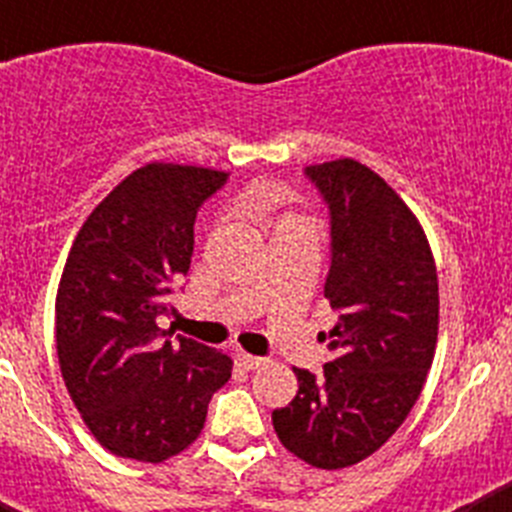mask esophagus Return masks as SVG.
Segmentation results:
<instances>
[{
    "mask_svg": "<svg viewBox=\"0 0 512 512\" xmlns=\"http://www.w3.org/2000/svg\"><path fill=\"white\" fill-rule=\"evenodd\" d=\"M235 361H238V366H243V369H259V366L264 364V359H261V356L246 354V351L235 354Z\"/></svg>",
    "mask_w": 512,
    "mask_h": 512,
    "instance_id": "1",
    "label": "esophagus"
}]
</instances>
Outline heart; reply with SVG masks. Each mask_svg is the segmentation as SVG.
I'll return each instance as SVG.
<instances>
[{
	"instance_id": "1",
	"label": "heart",
	"mask_w": 512,
	"mask_h": 512,
	"mask_svg": "<svg viewBox=\"0 0 512 512\" xmlns=\"http://www.w3.org/2000/svg\"><path fill=\"white\" fill-rule=\"evenodd\" d=\"M261 202H264V194H256V197H251V205H253V207L261 205Z\"/></svg>"
}]
</instances>
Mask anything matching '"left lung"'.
I'll return each instance as SVG.
<instances>
[{"label":"left lung","mask_w":512,"mask_h":512,"mask_svg":"<svg viewBox=\"0 0 512 512\" xmlns=\"http://www.w3.org/2000/svg\"><path fill=\"white\" fill-rule=\"evenodd\" d=\"M330 210L325 300L338 310L320 333L323 374L295 369L300 390L271 413L284 449L318 469L372 456L413 410L438 341L431 246L400 194L354 158L307 166Z\"/></svg>","instance_id":"1"}]
</instances>
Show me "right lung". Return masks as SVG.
Instances as JSON below:
<instances>
[{"label":"right lung","mask_w":512,"mask_h":512,"mask_svg":"<svg viewBox=\"0 0 512 512\" xmlns=\"http://www.w3.org/2000/svg\"><path fill=\"white\" fill-rule=\"evenodd\" d=\"M225 179L202 166H140L94 207L63 266V382L92 436L122 459L158 464L192 446L233 372L223 351L156 325L192 264L197 210Z\"/></svg>","instance_id":"obj_1"}]
</instances>
